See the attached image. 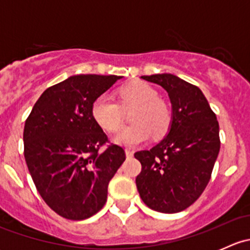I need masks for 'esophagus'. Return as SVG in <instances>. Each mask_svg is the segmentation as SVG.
Returning <instances> with one entry per match:
<instances>
[{"instance_id":"34e87169","label":"esophagus","mask_w":250,"mask_h":250,"mask_svg":"<svg viewBox=\"0 0 250 250\" xmlns=\"http://www.w3.org/2000/svg\"><path fill=\"white\" fill-rule=\"evenodd\" d=\"M133 155H134V152H133L130 148H125V156H127V157H132Z\"/></svg>"}]
</instances>
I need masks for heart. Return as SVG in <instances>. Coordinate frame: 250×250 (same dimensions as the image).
Segmentation results:
<instances>
[{
	"instance_id": "b5f03b06",
	"label": "heart",
	"mask_w": 250,
	"mask_h": 250,
	"mask_svg": "<svg viewBox=\"0 0 250 250\" xmlns=\"http://www.w3.org/2000/svg\"><path fill=\"white\" fill-rule=\"evenodd\" d=\"M121 105L107 95H100L92 104V117L102 129L107 133H117L123 125V109L135 106L130 121L132 125L125 127L116 137L121 145L134 146L150 138L151 133L157 138L169 132L173 113L158 93L143 82H133L118 90Z\"/></svg>"
}]
</instances>
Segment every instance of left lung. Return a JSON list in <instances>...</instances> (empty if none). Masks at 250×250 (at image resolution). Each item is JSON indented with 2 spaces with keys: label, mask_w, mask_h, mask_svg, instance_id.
Here are the masks:
<instances>
[{
  "label": "left lung",
  "mask_w": 250,
  "mask_h": 250,
  "mask_svg": "<svg viewBox=\"0 0 250 250\" xmlns=\"http://www.w3.org/2000/svg\"><path fill=\"white\" fill-rule=\"evenodd\" d=\"M167 90L173 106L169 133L150 150L138 151L135 179L141 200L161 213H178L198 200L220 150L219 123L201 89L170 74L141 76Z\"/></svg>",
  "instance_id": "left-lung-1"
}]
</instances>
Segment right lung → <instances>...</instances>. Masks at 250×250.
Here are the masks:
<instances>
[{
  "instance_id": "add662e5",
  "label": "right lung",
  "mask_w": 250,
  "mask_h": 250,
  "mask_svg": "<svg viewBox=\"0 0 250 250\" xmlns=\"http://www.w3.org/2000/svg\"><path fill=\"white\" fill-rule=\"evenodd\" d=\"M121 76L77 75L47 88L24 127V157L52 210L83 220L104 207L107 186L125 160L92 117V104ZM103 146L107 147L100 151Z\"/></svg>"
}]
</instances>
